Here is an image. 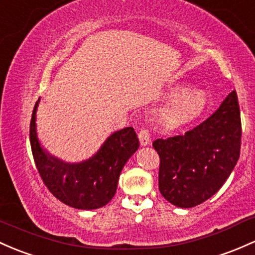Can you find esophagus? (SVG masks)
<instances>
[{
  "instance_id": "34e87169",
  "label": "esophagus",
  "mask_w": 255,
  "mask_h": 255,
  "mask_svg": "<svg viewBox=\"0 0 255 255\" xmlns=\"http://www.w3.org/2000/svg\"><path fill=\"white\" fill-rule=\"evenodd\" d=\"M138 138L139 142H141L142 146H148L150 142V133L147 128H142L141 131L138 132Z\"/></svg>"
}]
</instances>
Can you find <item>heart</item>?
Returning <instances> with one entry per match:
<instances>
[{
	"mask_svg": "<svg viewBox=\"0 0 255 255\" xmlns=\"http://www.w3.org/2000/svg\"><path fill=\"white\" fill-rule=\"evenodd\" d=\"M207 103V96L198 89L180 91L158 111V120L168 128H179L196 119Z\"/></svg>",
	"mask_w": 255,
	"mask_h": 255,
	"instance_id": "b5f03b06",
	"label": "heart"
}]
</instances>
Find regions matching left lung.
Listing matches in <instances>:
<instances>
[{"label":"left lung","instance_id":"left-lung-1","mask_svg":"<svg viewBox=\"0 0 255 255\" xmlns=\"http://www.w3.org/2000/svg\"><path fill=\"white\" fill-rule=\"evenodd\" d=\"M241 113L236 91L198 127L153 147L159 154V191L171 204L192 208L215 194L237 164L241 152Z\"/></svg>","mask_w":255,"mask_h":255}]
</instances>
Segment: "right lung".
I'll return each instance as SVG.
<instances>
[{"mask_svg":"<svg viewBox=\"0 0 255 255\" xmlns=\"http://www.w3.org/2000/svg\"><path fill=\"white\" fill-rule=\"evenodd\" d=\"M30 122V144L41 179L57 199L76 209H97L111 202L117 192L118 180L128 158L139 142L133 128L116 131L98 152L81 163H65L41 147L36 133V109Z\"/></svg>","mask_w":255,"mask_h":255,"instance_id":"add662e5","label":"right lung"}]
</instances>
